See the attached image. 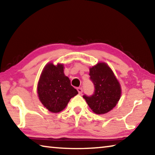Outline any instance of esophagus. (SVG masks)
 <instances>
[{
	"label": "esophagus",
	"mask_w": 155,
	"mask_h": 155,
	"mask_svg": "<svg viewBox=\"0 0 155 155\" xmlns=\"http://www.w3.org/2000/svg\"><path fill=\"white\" fill-rule=\"evenodd\" d=\"M77 91H78V94H81L83 93V89L81 88V87H78V88H77Z\"/></svg>",
	"instance_id": "obj_1"
}]
</instances>
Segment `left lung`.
<instances>
[{"label": "left lung", "instance_id": "8db88e82", "mask_svg": "<svg viewBox=\"0 0 155 155\" xmlns=\"http://www.w3.org/2000/svg\"><path fill=\"white\" fill-rule=\"evenodd\" d=\"M94 85L93 95H84L90 109L96 114H104L114 108L121 96V87L114 72L105 63H98L90 69Z\"/></svg>", "mask_w": 155, "mask_h": 155}]
</instances>
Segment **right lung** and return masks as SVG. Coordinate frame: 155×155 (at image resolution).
<instances>
[{
	"mask_svg": "<svg viewBox=\"0 0 155 155\" xmlns=\"http://www.w3.org/2000/svg\"><path fill=\"white\" fill-rule=\"evenodd\" d=\"M64 65L47 64L41 72L38 85L41 103L52 113L61 111L70 100L78 94L71 85L69 78L64 73Z\"/></svg>",
	"mask_w": 155,
	"mask_h": 155,
	"instance_id": "1",
	"label": "right lung"
}]
</instances>
